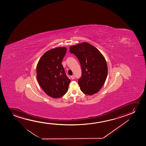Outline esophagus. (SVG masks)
Listing matches in <instances>:
<instances>
[{"label": "esophagus", "instance_id": "esophagus-1", "mask_svg": "<svg viewBox=\"0 0 146 146\" xmlns=\"http://www.w3.org/2000/svg\"><path fill=\"white\" fill-rule=\"evenodd\" d=\"M71 78L72 79H75V76L74 75H72V76H71Z\"/></svg>", "mask_w": 146, "mask_h": 146}]
</instances>
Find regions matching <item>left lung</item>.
<instances>
[{
  "mask_svg": "<svg viewBox=\"0 0 146 146\" xmlns=\"http://www.w3.org/2000/svg\"><path fill=\"white\" fill-rule=\"evenodd\" d=\"M70 52L77 57L82 69L78 80L80 89L84 94L92 95L103 86L108 74V67L103 55L91 44L87 42L71 46Z\"/></svg>",
  "mask_w": 146,
  "mask_h": 146,
  "instance_id": "1",
  "label": "left lung"
}]
</instances>
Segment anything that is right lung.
Here are the masks:
<instances>
[{
  "instance_id": "1",
  "label": "right lung",
  "mask_w": 146,
  "mask_h": 146,
  "mask_svg": "<svg viewBox=\"0 0 146 146\" xmlns=\"http://www.w3.org/2000/svg\"><path fill=\"white\" fill-rule=\"evenodd\" d=\"M66 47H57L45 52L36 67L37 79L42 90L52 98L61 97L67 92L70 79L61 64Z\"/></svg>"
}]
</instances>
